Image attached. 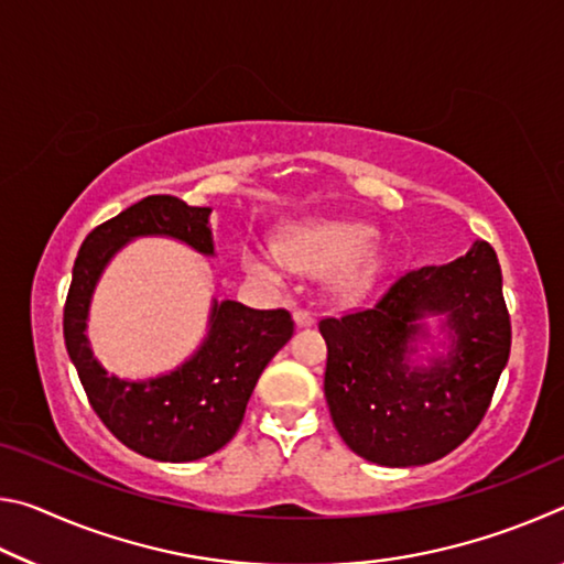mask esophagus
<instances>
[{
	"label": "esophagus",
	"instance_id": "34e87169",
	"mask_svg": "<svg viewBox=\"0 0 564 564\" xmlns=\"http://www.w3.org/2000/svg\"><path fill=\"white\" fill-rule=\"evenodd\" d=\"M293 318H295V326H313V321H316L308 308H295Z\"/></svg>",
	"mask_w": 564,
	"mask_h": 564
}]
</instances>
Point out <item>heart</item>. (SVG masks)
<instances>
[{
  "label": "heart",
  "instance_id": "b5f03b06",
  "mask_svg": "<svg viewBox=\"0 0 564 564\" xmlns=\"http://www.w3.org/2000/svg\"><path fill=\"white\" fill-rule=\"evenodd\" d=\"M370 238L373 231L360 224H303L281 236V256L285 263L305 271H326L343 263L336 275L338 291L358 293L368 289L378 271L376 256L368 251ZM246 261L261 273H275L279 269V259L263 251H251Z\"/></svg>",
  "mask_w": 564,
  "mask_h": 564
}]
</instances>
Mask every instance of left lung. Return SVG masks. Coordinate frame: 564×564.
Returning a JSON list of instances; mask_svg holds the SVG:
<instances>
[{
	"instance_id": "1",
	"label": "left lung",
	"mask_w": 564,
	"mask_h": 564,
	"mask_svg": "<svg viewBox=\"0 0 564 564\" xmlns=\"http://www.w3.org/2000/svg\"><path fill=\"white\" fill-rule=\"evenodd\" d=\"M423 310L447 312L458 340L447 361L410 371L406 340ZM318 328L333 425L352 453L388 467L433 463L480 425L512 340L498 256L482 238L451 263L400 273L373 303Z\"/></svg>"
}]
</instances>
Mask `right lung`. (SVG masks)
I'll return each mask as SVG.
<instances>
[{"label": "right lung", "instance_id": "add662e5", "mask_svg": "<svg viewBox=\"0 0 564 564\" xmlns=\"http://www.w3.org/2000/svg\"><path fill=\"white\" fill-rule=\"evenodd\" d=\"M212 208L188 206L176 196H147L127 212L99 224L84 238L74 261L64 303V343L76 373L111 435L133 453L164 463L206 457L231 441L256 383L293 336L295 323L285 308L256 311L224 301L214 308L204 348L171 376L127 383L107 376L84 336L89 299L107 261L133 236H174L202 253H214Z\"/></svg>", "mask_w": 564, "mask_h": 564}]
</instances>
